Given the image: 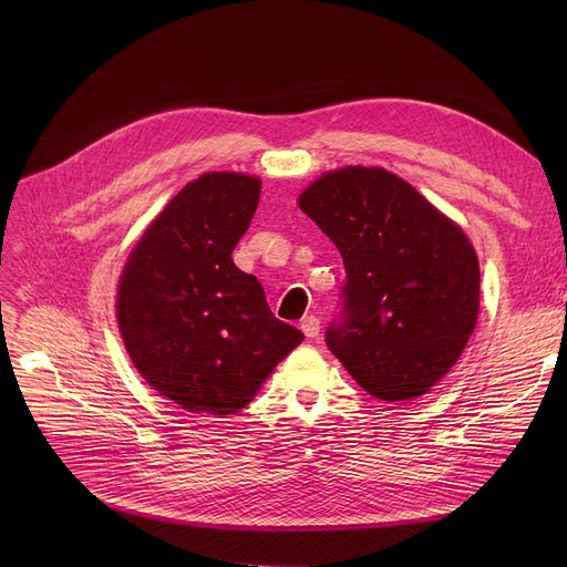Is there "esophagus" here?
Segmentation results:
<instances>
[{
	"label": "esophagus",
	"instance_id": "obj_1",
	"mask_svg": "<svg viewBox=\"0 0 567 567\" xmlns=\"http://www.w3.org/2000/svg\"><path fill=\"white\" fill-rule=\"evenodd\" d=\"M319 329H321V326H319V319L317 317H306L303 321H301V331L306 333V338H317L319 336Z\"/></svg>",
	"mask_w": 567,
	"mask_h": 567
}]
</instances>
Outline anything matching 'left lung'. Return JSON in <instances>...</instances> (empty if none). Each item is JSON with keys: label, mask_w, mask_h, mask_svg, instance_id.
Wrapping results in <instances>:
<instances>
[{"label": "left lung", "mask_w": 567, "mask_h": 567, "mask_svg": "<svg viewBox=\"0 0 567 567\" xmlns=\"http://www.w3.org/2000/svg\"><path fill=\"white\" fill-rule=\"evenodd\" d=\"M299 206L336 244L347 271L326 344L372 398L425 395L457 363L478 321L481 266L466 234L381 167L326 172Z\"/></svg>", "instance_id": "obj_1"}]
</instances>
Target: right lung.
Masks as SVG:
<instances>
[{"label":"right lung","mask_w":567,"mask_h":567,"mask_svg":"<svg viewBox=\"0 0 567 567\" xmlns=\"http://www.w3.org/2000/svg\"><path fill=\"white\" fill-rule=\"evenodd\" d=\"M259 190L257 176L202 174L146 227L118 280L116 323L133 365L190 413L244 409L303 340L231 259Z\"/></svg>","instance_id":"1"}]
</instances>
